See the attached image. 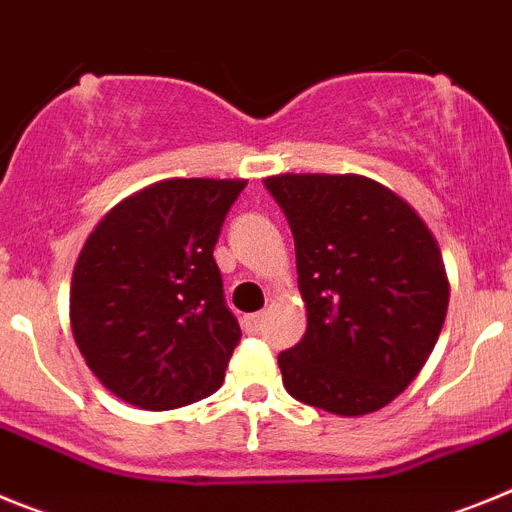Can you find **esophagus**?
<instances>
[{"label": "esophagus", "mask_w": 512, "mask_h": 512, "mask_svg": "<svg viewBox=\"0 0 512 512\" xmlns=\"http://www.w3.org/2000/svg\"><path fill=\"white\" fill-rule=\"evenodd\" d=\"M261 325H264V315H261V312H253V315H246V318H243V330H246V333H259Z\"/></svg>", "instance_id": "34e87169"}]
</instances>
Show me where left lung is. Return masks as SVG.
Wrapping results in <instances>:
<instances>
[{
    "instance_id": "8db88e82",
    "label": "left lung",
    "mask_w": 512,
    "mask_h": 512,
    "mask_svg": "<svg viewBox=\"0 0 512 512\" xmlns=\"http://www.w3.org/2000/svg\"><path fill=\"white\" fill-rule=\"evenodd\" d=\"M266 189L295 235L302 341L279 354L287 392L356 418L390 405L425 366L449 310L436 235L361 174H277Z\"/></svg>"
}]
</instances>
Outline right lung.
I'll return each mask as SVG.
<instances>
[{
  "label": "right lung",
  "mask_w": 512,
  "mask_h": 512,
  "mask_svg": "<svg viewBox=\"0 0 512 512\" xmlns=\"http://www.w3.org/2000/svg\"><path fill=\"white\" fill-rule=\"evenodd\" d=\"M246 179H164L94 225L71 274L69 320L94 377L143 410L220 390L241 328L212 248Z\"/></svg>",
  "instance_id": "1"
}]
</instances>
